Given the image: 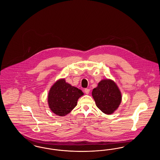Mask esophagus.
I'll use <instances>...</instances> for the list:
<instances>
[{
    "mask_svg": "<svg viewBox=\"0 0 160 160\" xmlns=\"http://www.w3.org/2000/svg\"><path fill=\"white\" fill-rule=\"evenodd\" d=\"M89 92H90V89H89L86 88V89H84V92H85V93H86V94H89Z\"/></svg>",
    "mask_w": 160,
    "mask_h": 160,
    "instance_id": "obj_1",
    "label": "esophagus"
}]
</instances>
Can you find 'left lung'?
Listing matches in <instances>:
<instances>
[{"label":"left lung","instance_id":"8db88e82","mask_svg":"<svg viewBox=\"0 0 160 160\" xmlns=\"http://www.w3.org/2000/svg\"><path fill=\"white\" fill-rule=\"evenodd\" d=\"M96 105L106 114L113 113L121 102V93L118 87L111 80H101L92 92Z\"/></svg>","mask_w":160,"mask_h":160}]
</instances>
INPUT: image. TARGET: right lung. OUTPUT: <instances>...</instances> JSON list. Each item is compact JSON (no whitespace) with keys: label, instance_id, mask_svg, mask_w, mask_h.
<instances>
[{"label":"right lung","instance_id":"add662e5","mask_svg":"<svg viewBox=\"0 0 160 160\" xmlns=\"http://www.w3.org/2000/svg\"><path fill=\"white\" fill-rule=\"evenodd\" d=\"M83 92L66 83L65 79L57 81L51 88L48 96V106L54 113L64 116L77 106Z\"/></svg>","mask_w":160,"mask_h":160}]
</instances>
